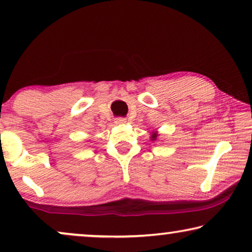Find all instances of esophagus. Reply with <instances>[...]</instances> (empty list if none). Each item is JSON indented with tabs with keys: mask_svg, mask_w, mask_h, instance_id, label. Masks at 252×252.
I'll return each mask as SVG.
<instances>
[{
	"mask_svg": "<svg viewBox=\"0 0 252 252\" xmlns=\"http://www.w3.org/2000/svg\"><path fill=\"white\" fill-rule=\"evenodd\" d=\"M126 122H127V120L125 118H116V120H115L116 125H124V124H125Z\"/></svg>",
	"mask_w": 252,
	"mask_h": 252,
	"instance_id": "1",
	"label": "esophagus"
}]
</instances>
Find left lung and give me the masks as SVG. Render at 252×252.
<instances>
[{
  "label": "left lung",
  "mask_w": 252,
  "mask_h": 252,
  "mask_svg": "<svg viewBox=\"0 0 252 252\" xmlns=\"http://www.w3.org/2000/svg\"><path fill=\"white\" fill-rule=\"evenodd\" d=\"M158 136H159V134H158L157 130H153V132L150 133V140L151 141H156L158 139Z\"/></svg>",
  "instance_id": "1"
}]
</instances>
